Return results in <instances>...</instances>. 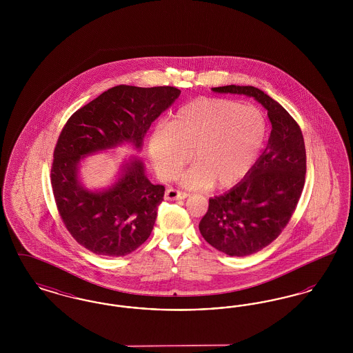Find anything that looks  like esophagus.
Returning a JSON list of instances; mask_svg holds the SVG:
<instances>
[{"label":"esophagus","mask_w":353,"mask_h":353,"mask_svg":"<svg viewBox=\"0 0 353 353\" xmlns=\"http://www.w3.org/2000/svg\"><path fill=\"white\" fill-rule=\"evenodd\" d=\"M189 194L185 193L183 190H177L174 188H169L168 190L165 192V200L169 201H174V200H184Z\"/></svg>","instance_id":"1"}]
</instances>
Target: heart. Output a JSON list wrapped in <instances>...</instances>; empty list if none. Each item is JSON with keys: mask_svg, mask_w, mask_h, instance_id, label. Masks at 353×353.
Wrapping results in <instances>:
<instances>
[{"mask_svg": "<svg viewBox=\"0 0 353 353\" xmlns=\"http://www.w3.org/2000/svg\"><path fill=\"white\" fill-rule=\"evenodd\" d=\"M268 137L265 114L252 105L222 98H201L179 108L168 127H157L150 139V156L164 180L174 179L190 161L185 185L230 188L256 164Z\"/></svg>", "mask_w": 353, "mask_h": 353, "instance_id": "obj_1", "label": "heart"}]
</instances>
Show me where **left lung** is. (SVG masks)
I'll return each mask as SVG.
<instances>
[{"mask_svg":"<svg viewBox=\"0 0 353 353\" xmlns=\"http://www.w3.org/2000/svg\"><path fill=\"white\" fill-rule=\"evenodd\" d=\"M216 92L252 97L269 115V144L249 174L229 192L209 200L199 225L205 241L232 256L261 252L292 217L305 180L302 130L285 108L252 85L214 87Z\"/></svg>","mask_w":353,"mask_h":353,"instance_id":"left-lung-1","label":"left lung"}]
</instances>
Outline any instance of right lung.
I'll use <instances>...</instances> for the list:
<instances>
[{"label": "right lung", "mask_w": 353, "mask_h": 353, "mask_svg": "<svg viewBox=\"0 0 353 353\" xmlns=\"http://www.w3.org/2000/svg\"><path fill=\"white\" fill-rule=\"evenodd\" d=\"M180 94L172 85L120 84L75 111L63 125L54 148L52 194L68 233L87 250L104 256L136 250L151 235L165 188L151 184L143 163L134 159L111 189L94 193L78 181L79 160L123 141L141 148L152 121Z\"/></svg>", "instance_id": "obj_1"}]
</instances>
